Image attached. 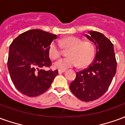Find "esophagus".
Segmentation results:
<instances>
[{
  "mask_svg": "<svg viewBox=\"0 0 125 125\" xmlns=\"http://www.w3.org/2000/svg\"><path fill=\"white\" fill-rule=\"evenodd\" d=\"M63 72H65V70H58V73H63Z\"/></svg>",
  "mask_w": 125,
  "mask_h": 125,
  "instance_id": "1",
  "label": "esophagus"
}]
</instances>
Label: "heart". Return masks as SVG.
Here are the masks:
<instances>
[{
	"label": "heart",
	"mask_w": 125,
	"mask_h": 125,
	"mask_svg": "<svg viewBox=\"0 0 125 125\" xmlns=\"http://www.w3.org/2000/svg\"><path fill=\"white\" fill-rule=\"evenodd\" d=\"M60 46L64 49H69L65 58L55 62L54 67L59 70L77 66L80 68H86L91 63L95 54V47L92 42L84 41L76 36H69L60 41ZM48 55L52 60H56L61 56L60 47L52 41L47 47Z\"/></svg>",
	"instance_id": "1"
}]
</instances>
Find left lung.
I'll use <instances>...</instances> for the list:
<instances>
[{"mask_svg": "<svg viewBox=\"0 0 125 125\" xmlns=\"http://www.w3.org/2000/svg\"><path fill=\"white\" fill-rule=\"evenodd\" d=\"M86 36L96 46L93 62L84 70L76 72L70 88L78 98L90 102L99 98L107 91L116 71V60L112 42L103 34L89 31Z\"/></svg>", "mask_w": 125, "mask_h": 125, "instance_id": "1", "label": "left lung"}]
</instances>
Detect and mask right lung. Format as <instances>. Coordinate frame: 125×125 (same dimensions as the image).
Instances as JSON below:
<instances>
[{
    "mask_svg": "<svg viewBox=\"0 0 125 125\" xmlns=\"http://www.w3.org/2000/svg\"><path fill=\"white\" fill-rule=\"evenodd\" d=\"M57 36L40 29L21 33L9 47L7 65L15 88L29 97L38 96L51 86L58 71L45 70L52 62L47 47Z\"/></svg>",
    "mask_w": 125,
    "mask_h": 125,
    "instance_id": "right-lung-1",
    "label": "right lung"
}]
</instances>
